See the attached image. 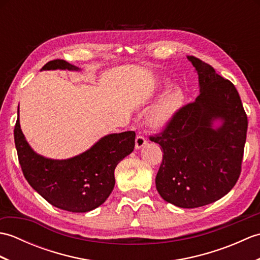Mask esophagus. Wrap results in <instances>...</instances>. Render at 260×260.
Segmentation results:
<instances>
[{"label": "esophagus", "instance_id": "1", "mask_svg": "<svg viewBox=\"0 0 260 260\" xmlns=\"http://www.w3.org/2000/svg\"><path fill=\"white\" fill-rule=\"evenodd\" d=\"M147 143V141H146V139L144 136H142V135H139V136H136V140H135V148L136 150H140V148H142L143 146H144L145 144Z\"/></svg>", "mask_w": 260, "mask_h": 260}]
</instances>
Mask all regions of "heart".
<instances>
[{"mask_svg":"<svg viewBox=\"0 0 260 260\" xmlns=\"http://www.w3.org/2000/svg\"><path fill=\"white\" fill-rule=\"evenodd\" d=\"M167 84V82H165ZM184 103V92L180 87H172L165 91L154 104L147 115V123L153 128H163L174 118Z\"/></svg>","mask_w":260,"mask_h":260,"instance_id":"b5f03b06","label":"heart"}]
</instances>
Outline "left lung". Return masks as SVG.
Here are the masks:
<instances>
[{"label":"left lung","mask_w":260,"mask_h":260,"mask_svg":"<svg viewBox=\"0 0 260 260\" xmlns=\"http://www.w3.org/2000/svg\"><path fill=\"white\" fill-rule=\"evenodd\" d=\"M187 59L196 68L200 93L150 140L163 152L155 178L159 196L192 209L221 199L238 181L248 119L233 82L202 60ZM215 121L220 123L217 127Z\"/></svg>","instance_id":"1"}]
</instances>
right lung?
Instances as JSON below:
<instances>
[{"label": "right lung", "instance_id": "add662e5", "mask_svg": "<svg viewBox=\"0 0 260 260\" xmlns=\"http://www.w3.org/2000/svg\"><path fill=\"white\" fill-rule=\"evenodd\" d=\"M80 70L66 60L49 61L41 70ZM14 142L24 178L53 207L88 212L107 200L115 185L117 164L134 151L135 132L102 137L89 150L67 159H52L32 150L22 133L19 108Z\"/></svg>", "mask_w": 260, "mask_h": 260}]
</instances>
